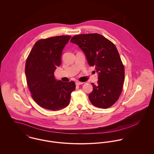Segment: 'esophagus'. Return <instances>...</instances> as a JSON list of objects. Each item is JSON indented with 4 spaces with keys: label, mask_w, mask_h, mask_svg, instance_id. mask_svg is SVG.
<instances>
[{
    "label": "esophagus",
    "mask_w": 154,
    "mask_h": 154,
    "mask_svg": "<svg viewBox=\"0 0 154 154\" xmlns=\"http://www.w3.org/2000/svg\"><path fill=\"white\" fill-rule=\"evenodd\" d=\"M83 84H84L83 82H79V81H76V85H82Z\"/></svg>",
    "instance_id": "esophagus-1"
}]
</instances>
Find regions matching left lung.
Returning <instances> with one entry per match:
<instances>
[{
    "mask_svg": "<svg viewBox=\"0 0 154 154\" xmlns=\"http://www.w3.org/2000/svg\"><path fill=\"white\" fill-rule=\"evenodd\" d=\"M70 42L78 45L85 53L88 65L95 66L97 85L89 99L93 106L101 109L112 106L119 99L125 81V69L115 45L99 34L73 36Z\"/></svg>",
    "mask_w": 154,
    "mask_h": 154,
    "instance_id": "left-lung-1",
    "label": "left lung"
}]
</instances>
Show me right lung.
<instances>
[{
  "label": "right lung",
  "mask_w": 154,
  "mask_h": 154,
  "mask_svg": "<svg viewBox=\"0 0 154 154\" xmlns=\"http://www.w3.org/2000/svg\"><path fill=\"white\" fill-rule=\"evenodd\" d=\"M71 36L42 39L34 45L26 59L25 75L32 98L40 107L57 111L66 107L75 89L73 81H57L54 72L61 65L62 51Z\"/></svg>",
  "instance_id": "1"
}]
</instances>
